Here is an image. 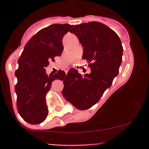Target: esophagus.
Instances as JSON below:
<instances>
[{
    "label": "esophagus",
    "instance_id": "1",
    "mask_svg": "<svg viewBox=\"0 0 149 149\" xmlns=\"http://www.w3.org/2000/svg\"><path fill=\"white\" fill-rule=\"evenodd\" d=\"M68 71V68H65V73H66V74H67Z\"/></svg>",
    "mask_w": 149,
    "mask_h": 149
}]
</instances>
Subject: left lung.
Here are the masks:
<instances>
[{
    "instance_id": "8db88e82",
    "label": "left lung",
    "mask_w": 149,
    "mask_h": 149,
    "mask_svg": "<svg viewBox=\"0 0 149 149\" xmlns=\"http://www.w3.org/2000/svg\"><path fill=\"white\" fill-rule=\"evenodd\" d=\"M70 32L84 47L82 58L89 63L91 73L82 76L70 68L61 79L64 84L62 94L75 107L85 110L98 102L118 75L123 48L118 34L100 22L76 25Z\"/></svg>"
}]
</instances>
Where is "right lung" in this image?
Wrapping results in <instances>:
<instances>
[{
  "instance_id": "right-lung-1",
  "label": "right lung",
  "mask_w": 149,
  "mask_h": 149,
  "mask_svg": "<svg viewBox=\"0 0 149 149\" xmlns=\"http://www.w3.org/2000/svg\"><path fill=\"white\" fill-rule=\"evenodd\" d=\"M72 25L52 24L40 30L28 41L18 61L15 71V86L18 112L22 118L32 125L40 124L48 115L45 96L55 79H64L65 73L58 70L48 76L45 68L63 50V38Z\"/></svg>"
}]
</instances>
